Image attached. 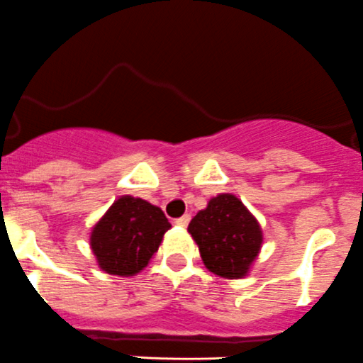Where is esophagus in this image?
Segmentation results:
<instances>
[{
	"instance_id": "esophagus-1",
	"label": "esophagus",
	"mask_w": 363,
	"mask_h": 363,
	"mask_svg": "<svg viewBox=\"0 0 363 363\" xmlns=\"http://www.w3.org/2000/svg\"><path fill=\"white\" fill-rule=\"evenodd\" d=\"M189 223H191V216H189V213H187V216H182L179 219H176V224H178V226H182V228L187 226Z\"/></svg>"
}]
</instances>
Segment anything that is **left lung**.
Segmentation results:
<instances>
[{
    "instance_id": "obj_1",
    "label": "left lung",
    "mask_w": 363,
    "mask_h": 363,
    "mask_svg": "<svg viewBox=\"0 0 363 363\" xmlns=\"http://www.w3.org/2000/svg\"><path fill=\"white\" fill-rule=\"evenodd\" d=\"M189 233L198 244L205 267L228 279L244 278L250 272L264 242L257 217L233 194L210 199L191 220Z\"/></svg>"
}]
</instances>
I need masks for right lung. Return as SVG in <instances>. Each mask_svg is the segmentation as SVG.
<instances>
[{
	"label": "right lung",
	"instance_id": "add662e5",
	"mask_svg": "<svg viewBox=\"0 0 363 363\" xmlns=\"http://www.w3.org/2000/svg\"><path fill=\"white\" fill-rule=\"evenodd\" d=\"M169 228L171 223L158 206L121 196L92 228L91 250L101 271L135 276L150 264Z\"/></svg>",
	"mask_w": 363,
	"mask_h": 363
}]
</instances>
